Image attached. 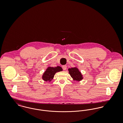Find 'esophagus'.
I'll use <instances>...</instances> for the list:
<instances>
[{
	"label": "esophagus",
	"instance_id": "34e87169",
	"mask_svg": "<svg viewBox=\"0 0 123 123\" xmlns=\"http://www.w3.org/2000/svg\"><path fill=\"white\" fill-rule=\"evenodd\" d=\"M62 68L64 70H65L67 69V66L66 65H64L62 66Z\"/></svg>",
	"mask_w": 123,
	"mask_h": 123
}]
</instances>
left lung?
Instances as JSON below:
<instances>
[{"instance_id": "left-lung-1", "label": "left lung", "mask_w": 123, "mask_h": 123, "mask_svg": "<svg viewBox=\"0 0 123 123\" xmlns=\"http://www.w3.org/2000/svg\"><path fill=\"white\" fill-rule=\"evenodd\" d=\"M69 73L72 78L76 81H79L82 79V76L81 72L76 68H71L69 69Z\"/></svg>"}]
</instances>
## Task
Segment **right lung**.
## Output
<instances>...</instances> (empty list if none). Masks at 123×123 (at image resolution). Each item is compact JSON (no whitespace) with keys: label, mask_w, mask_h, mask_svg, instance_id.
<instances>
[{"label":"right lung","mask_w":123,"mask_h":123,"mask_svg":"<svg viewBox=\"0 0 123 123\" xmlns=\"http://www.w3.org/2000/svg\"><path fill=\"white\" fill-rule=\"evenodd\" d=\"M62 70V69L60 66H57L56 67H48L44 72L42 76V79L46 82H50L53 79L54 75L56 72Z\"/></svg>","instance_id":"obj_1"}]
</instances>
